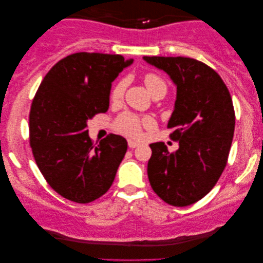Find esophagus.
Instances as JSON below:
<instances>
[{
	"label": "esophagus",
	"instance_id": "obj_1",
	"mask_svg": "<svg viewBox=\"0 0 263 263\" xmlns=\"http://www.w3.org/2000/svg\"><path fill=\"white\" fill-rule=\"evenodd\" d=\"M128 146L129 148H135V147L139 146V142L133 141V140H128Z\"/></svg>",
	"mask_w": 263,
	"mask_h": 263
}]
</instances>
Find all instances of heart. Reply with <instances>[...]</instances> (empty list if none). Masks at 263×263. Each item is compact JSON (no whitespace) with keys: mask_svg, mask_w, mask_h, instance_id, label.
I'll list each match as a JSON object with an SVG mask.
<instances>
[{"mask_svg":"<svg viewBox=\"0 0 263 263\" xmlns=\"http://www.w3.org/2000/svg\"><path fill=\"white\" fill-rule=\"evenodd\" d=\"M143 82H145L146 88L148 89V92L152 96L160 92L166 93V89H167L166 84H165L163 79L156 73L145 74V77H143ZM124 89H125L124 80H120L118 82H116L110 91V96H109L110 103L114 104V105L121 103V100L123 98V95H124ZM114 125H115V129H116L117 132H120L121 134L130 136V138H139V136L141 135L143 127H147V128L153 127L154 120L152 117H148V116L140 117L135 114L124 112L116 118Z\"/></svg>","mask_w":263,"mask_h":263,"instance_id":"obj_1","label":"heart"}]
</instances>
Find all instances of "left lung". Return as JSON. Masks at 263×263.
<instances>
[{"label": "left lung", "mask_w": 263, "mask_h": 263, "mask_svg": "<svg viewBox=\"0 0 263 263\" xmlns=\"http://www.w3.org/2000/svg\"><path fill=\"white\" fill-rule=\"evenodd\" d=\"M170 75L177 99L167 128L179 148L151 143L147 174L154 193L176 207L195 203L217 184L228 164L235 132V109L217 71L189 57L143 56Z\"/></svg>", "instance_id": "obj_1"}]
</instances>
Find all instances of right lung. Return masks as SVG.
Listing matches in <instances>:
<instances>
[{
    "mask_svg": "<svg viewBox=\"0 0 263 263\" xmlns=\"http://www.w3.org/2000/svg\"><path fill=\"white\" fill-rule=\"evenodd\" d=\"M132 62L122 55L77 52L60 60L39 85L30 110V145L45 181L64 199L92 202L112 184L127 140L109 134L96 146L87 121L106 112L111 82Z\"/></svg>",
    "mask_w": 263,
    "mask_h": 263,
    "instance_id": "add662e5",
    "label": "right lung"
}]
</instances>
